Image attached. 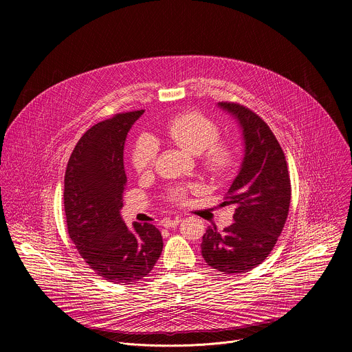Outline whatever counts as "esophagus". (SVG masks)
<instances>
[{"instance_id": "esophagus-1", "label": "esophagus", "mask_w": 352, "mask_h": 352, "mask_svg": "<svg viewBox=\"0 0 352 352\" xmlns=\"http://www.w3.org/2000/svg\"><path fill=\"white\" fill-rule=\"evenodd\" d=\"M181 221H182V220H181V217H175V219H164V220L162 221V224H163V227H166V228H173V227H177Z\"/></svg>"}]
</instances>
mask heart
I'll use <instances>...</instances> for the list:
<instances>
[{
  "instance_id": "heart-1",
  "label": "heart",
  "mask_w": 352,
  "mask_h": 352,
  "mask_svg": "<svg viewBox=\"0 0 352 352\" xmlns=\"http://www.w3.org/2000/svg\"><path fill=\"white\" fill-rule=\"evenodd\" d=\"M166 135L190 155H200L205 170L216 178L227 177L236 164L234 147L219 139V126L197 111H188L173 117L166 124ZM156 144L150 138H140L132 150V164L138 173H146L153 166ZM188 188L177 186L170 190L174 202H182Z\"/></svg>"
}]
</instances>
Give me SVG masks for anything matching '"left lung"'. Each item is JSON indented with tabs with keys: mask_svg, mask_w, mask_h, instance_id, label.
Wrapping results in <instances>:
<instances>
[{
	"mask_svg": "<svg viewBox=\"0 0 352 352\" xmlns=\"http://www.w3.org/2000/svg\"><path fill=\"white\" fill-rule=\"evenodd\" d=\"M238 124L243 155L224 205H234V223L219 231L209 227L202 256L226 274L243 273L261 265L272 252L285 224L291 185L283 150L255 113L234 103H217Z\"/></svg>",
	"mask_w": 352,
	"mask_h": 352,
	"instance_id": "1",
	"label": "left lung"
}]
</instances>
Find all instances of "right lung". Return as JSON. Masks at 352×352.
<instances>
[{
  "mask_svg": "<svg viewBox=\"0 0 352 352\" xmlns=\"http://www.w3.org/2000/svg\"><path fill=\"white\" fill-rule=\"evenodd\" d=\"M143 113L117 114L86 131L65 171L69 238L90 269L113 283L129 284L146 277L163 250L162 232L153 224L135 221L129 228L121 216L125 140Z\"/></svg>",
  "mask_w": 352,
  "mask_h": 352,
  "instance_id": "right-lung-1",
  "label": "right lung"
}]
</instances>
